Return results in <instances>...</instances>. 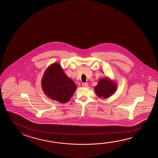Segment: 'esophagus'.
Returning a JSON list of instances; mask_svg holds the SVG:
<instances>
[{"label": "esophagus", "instance_id": "1", "mask_svg": "<svg viewBox=\"0 0 158 158\" xmlns=\"http://www.w3.org/2000/svg\"><path fill=\"white\" fill-rule=\"evenodd\" d=\"M82 86H83V87H88V83H83V84H82Z\"/></svg>", "mask_w": 158, "mask_h": 158}]
</instances>
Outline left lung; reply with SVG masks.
Instances as JSON below:
<instances>
[{"mask_svg": "<svg viewBox=\"0 0 158 158\" xmlns=\"http://www.w3.org/2000/svg\"><path fill=\"white\" fill-rule=\"evenodd\" d=\"M116 89V84L107 78H102L94 88L96 94L99 98H107L115 92Z\"/></svg>", "mask_w": 158, "mask_h": 158, "instance_id": "left-lung-1", "label": "left lung"}]
</instances>
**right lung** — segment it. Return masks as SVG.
Returning a JSON list of instances; mask_svg holds the SVG:
<instances>
[{
  "instance_id": "right-lung-1",
  "label": "right lung",
  "mask_w": 158,
  "mask_h": 158,
  "mask_svg": "<svg viewBox=\"0 0 158 158\" xmlns=\"http://www.w3.org/2000/svg\"><path fill=\"white\" fill-rule=\"evenodd\" d=\"M42 87L48 97L61 103L67 102L77 89L75 83L58 63L51 65L45 71Z\"/></svg>"
}]
</instances>
